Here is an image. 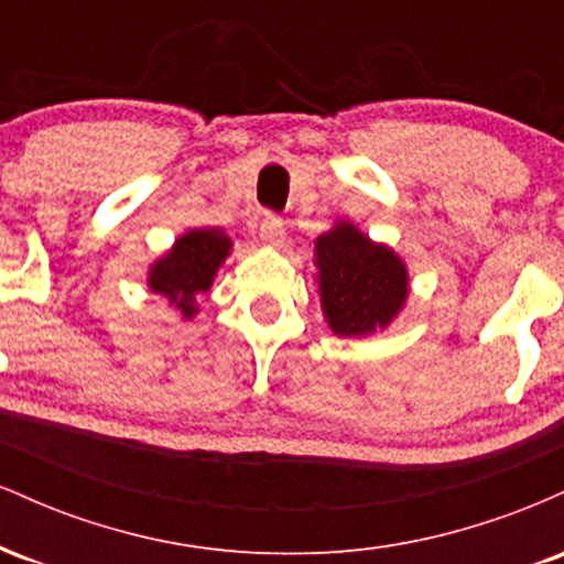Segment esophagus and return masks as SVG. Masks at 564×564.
<instances>
[{
	"instance_id": "1",
	"label": "esophagus",
	"mask_w": 564,
	"mask_h": 564,
	"mask_svg": "<svg viewBox=\"0 0 564 564\" xmlns=\"http://www.w3.org/2000/svg\"><path fill=\"white\" fill-rule=\"evenodd\" d=\"M260 232L268 243L278 246L283 241V219L275 215V212H264L260 219Z\"/></svg>"
}]
</instances>
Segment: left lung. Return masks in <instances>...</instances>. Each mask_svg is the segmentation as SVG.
<instances>
[{
    "label": "left lung",
    "instance_id": "obj_1",
    "mask_svg": "<svg viewBox=\"0 0 564 564\" xmlns=\"http://www.w3.org/2000/svg\"><path fill=\"white\" fill-rule=\"evenodd\" d=\"M321 302L334 334L360 336L387 326L408 294L405 268L384 246L341 223L315 243Z\"/></svg>",
    "mask_w": 564,
    "mask_h": 564
}]
</instances>
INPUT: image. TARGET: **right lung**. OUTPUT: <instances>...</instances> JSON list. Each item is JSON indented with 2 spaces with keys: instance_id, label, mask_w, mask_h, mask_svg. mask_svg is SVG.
Returning <instances> with one entry per match:
<instances>
[{
  "instance_id": "right-lung-1",
  "label": "right lung",
  "mask_w": 564,
  "mask_h": 564,
  "mask_svg": "<svg viewBox=\"0 0 564 564\" xmlns=\"http://www.w3.org/2000/svg\"><path fill=\"white\" fill-rule=\"evenodd\" d=\"M230 238L219 230H191L151 270V289L170 296V302L191 318L193 296L212 286L219 262L228 257Z\"/></svg>"
}]
</instances>
